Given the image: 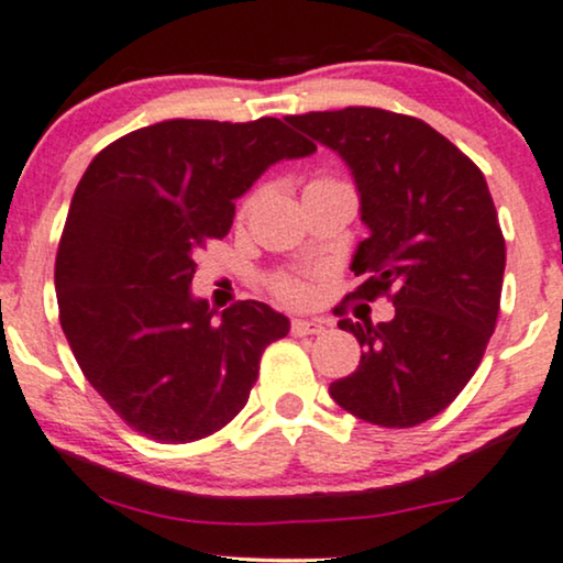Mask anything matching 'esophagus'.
<instances>
[{"label": "esophagus", "mask_w": 563, "mask_h": 563, "mask_svg": "<svg viewBox=\"0 0 563 563\" xmlns=\"http://www.w3.org/2000/svg\"><path fill=\"white\" fill-rule=\"evenodd\" d=\"M325 331L323 321H302V318H295L292 321V336H318Z\"/></svg>", "instance_id": "obj_1"}]
</instances>
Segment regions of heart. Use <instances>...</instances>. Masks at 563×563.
Returning <instances> with one entry per match:
<instances>
[{
    "label": "heart",
    "mask_w": 563,
    "mask_h": 563,
    "mask_svg": "<svg viewBox=\"0 0 563 563\" xmlns=\"http://www.w3.org/2000/svg\"><path fill=\"white\" fill-rule=\"evenodd\" d=\"M313 183H334V179L318 177V179H313ZM253 203H255V196L245 198V203H242L240 213H247L250 206H253ZM268 289H271V292H274L276 297H279V300L292 302V305L305 302V300H308V295H310L308 284H305V282L300 279V276H292V274H276V276H271V279H268Z\"/></svg>",
    "instance_id": "heart-1"
}]
</instances>
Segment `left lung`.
Listing matches in <instances>:
<instances>
[{
  "label": "left lung",
  "mask_w": 563,
  "mask_h": 563,
  "mask_svg": "<svg viewBox=\"0 0 563 563\" xmlns=\"http://www.w3.org/2000/svg\"><path fill=\"white\" fill-rule=\"evenodd\" d=\"M287 122L344 158L371 229L352 261L363 284L334 308L363 357L329 394L373 426H420L475 376L501 308L506 242L483 172L418 117L346 107ZM378 296L391 322L345 318L350 299Z\"/></svg>",
  "instance_id": "obj_1"
}]
</instances>
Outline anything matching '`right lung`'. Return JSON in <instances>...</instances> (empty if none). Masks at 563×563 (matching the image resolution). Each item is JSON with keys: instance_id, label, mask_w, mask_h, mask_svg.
<instances>
[{"instance_id": "right-lung-1", "label": "right lung", "mask_w": 563, "mask_h": 563, "mask_svg": "<svg viewBox=\"0 0 563 563\" xmlns=\"http://www.w3.org/2000/svg\"><path fill=\"white\" fill-rule=\"evenodd\" d=\"M316 143L276 117L166 120L109 143L75 187L54 263L59 323L82 376L137 433L190 443L247 405L289 321L266 302L221 313L190 295L196 255L234 200Z\"/></svg>"}]
</instances>
